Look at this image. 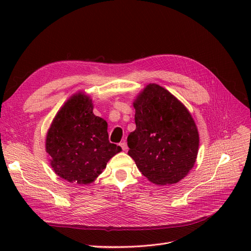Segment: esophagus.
I'll return each instance as SVG.
<instances>
[{"instance_id":"1","label":"esophagus","mask_w":251,"mask_h":251,"mask_svg":"<svg viewBox=\"0 0 251 251\" xmlns=\"http://www.w3.org/2000/svg\"><path fill=\"white\" fill-rule=\"evenodd\" d=\"M119 146L121 147V149H123V151H127V146H126V142L124 140L123 142H121L120 144H119Z\"/></svg>"}]
</instances>
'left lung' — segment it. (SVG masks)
<instances>
[{
    "label": "left lung",
    "instance_id": "1",
    "mask_svg": "<svg viewBox=\"0 0 251 251\" xmlns=\"http://www.w3.org/2000/svg\"><path fill=\"white\" fill-rule=\"evenodd\" d=\"M136 130L127 137V154L156 185L185 178L197 160L199 132L191 112L170 91L149 83L133 101Z\"/></svg>",
    "mask_w": 251,
    "mask_h": 251
}]
</instances>
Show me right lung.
I'll list each match as a JSON object with an SVG mask.
<instances>
[{"instance_id":"right-lung-1","label":"right lung","mask_w":251,"mask_h":251,"mask_svg":"<svg viewBox=\"0 0 251 251\" xmlns=\"http://www.w3.org/2000/svg\"><path fill=\"white\" fill-rule=\"evenodd\" d=\"M93 108L91 96L77 91L57 111L46 135L51 168L70 183H92L121 151L109 141L107 121L94 115Z\"/></svg>"}]
</instances>
